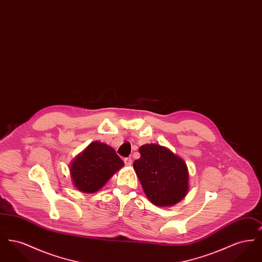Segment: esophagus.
Segmentation results:
<instances>
[{
    "label": "esophagus",
    "mask_w": 262,
    "mask_h": 262,
    "mask_svg": "<svg viewBox=\"0 0 262 262\" xmlns=\"http://www.w3.org/2000/svg\"><path fill=\"white\" fill-rule=\"evenodd\" d=\"M124 161H125V164L126 166H130L132 163H133V160L130 158H125Z\"/></svg>",
    "instance_id": "esophagus-1"
}]
</instances>
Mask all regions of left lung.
<instances>
[{"label": "left lung", "instance_id": "8db88e82", "mask_svg": "<svg viewBox=\"0 0 262 262\" xmlns=\"http://www.w3.org/2000/svg\"><path fill=\"white\" fill-rule=\"evenodd\" d=\"M138 151L140 157L134 162V169L151 203L168 207L186 198L189 174L180 156L155 143L144 144Z\"/></svg>", "mask_w": 262, "mask_h": 262}]
</instances>
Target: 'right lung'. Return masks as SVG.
Masks as SVG:
<instances>
[{
	"instance_id": "obj_1",
	"label": "right lung",
	"mask_w": 262,
	"mask_h": 262,
	"mask_svg": "<svg viewBox=\"0 0 262 262\" xmlns=\"http://www.w3.org/2000/svg\"><path fill=\"white\" fill-rule=\"evenodd\" d=\"M124 165L111 146L93 141L71 162L73 185L81 192H96Z\"/></svg>"
}]
</instances>
